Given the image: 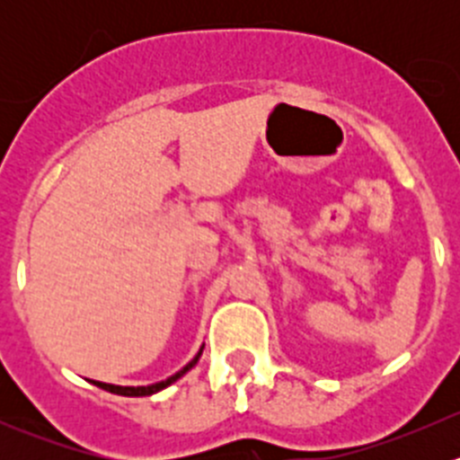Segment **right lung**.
Segmentation results:
<instances>
[{
	"label": "right lung",
	"mask_w": 460,
	"mask_h": 460,
	"mask_svg": "<svg viewBox=\"0 0 460 460\" xmlns=\"http://www.w3.org/2000/svg\"><path fill=\"white\" fill-rule=\"evenodd\" d=\"M202 356V349L198 351V356L196 358L191 360V363L187 365V367H182L180 369L178 374H173L171 376V378H166V380H162V383H155V385H148V387H119V385H109V383H97V380H91L93 385H97V387H102V389H106V392H111V394H119V396H151V394H155V392H160V389H164V387H169L171 383H175V380L180 378V376H184L189 372V369L193 367V365L198 363V358H200Z\"/></svg>",
	"instance_id": "right-lung-1"
}]
</instances>
